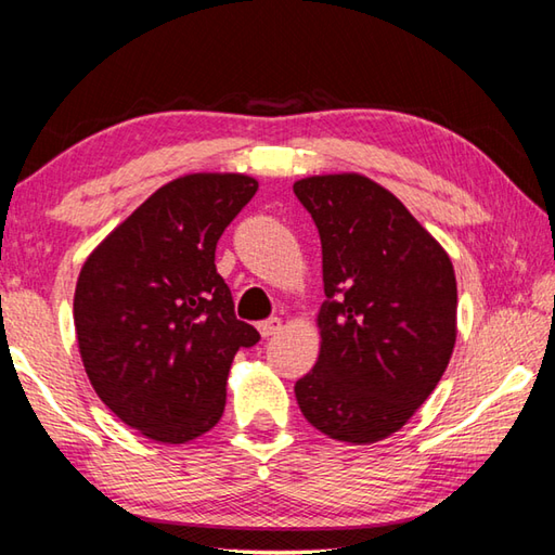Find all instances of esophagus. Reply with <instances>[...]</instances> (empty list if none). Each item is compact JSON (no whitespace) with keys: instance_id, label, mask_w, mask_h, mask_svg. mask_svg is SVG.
Segmentation results:
<instances>
[{"instance_id":"esophagus-1","label":"esophagus","mask_w":555,"mask_h":555,"mask_svg":"<svg viewBox=\"0 0 555 555\" xmlns=\"http://www.w3.org/2000/svg\"><path fill=\"white\" fill-rule=\"evenodd\" d=\"M281 327H284V324H281L279 318H269V320L257 324V330H259V334H262V336H274V334L281 332Z\"/></svg>"}]
</instances>
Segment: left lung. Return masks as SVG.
<instances>
[{
	"mask_svg": "<svg viewBox=\"0 0 555 555\" xmlns=\"http://www.w3.org/2000/svg\"><path fill=\"white\" fill-rule=\"evenodd\" d=\"M293 192L318 225L327 296L318 363L296 383L298 406L332 440H385L416 414L452 358V259L392 192L361 172L310 176Z\"/></svg>",
	"mask_w": 555,
	"mask_h": 555,
	"instance_id": "obj_1",
	"label": "left lung"
}]
</instances>
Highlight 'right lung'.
<instances>
[{"label":"right lung","instance_id":"1","mask_svg":"<svg viewBox=\"0 0 555 555\" xmlns=\"http://www.w3.org/2000/svg\"><path fill=\"white\" fill-rule=\"evenodd\" d=\"M243 172L158 188L86 257L74 327L95 395L141 436L182 444L223 416L235 353L259 341L233 312L216 243L255 197Z\"/></svg>","mask_w":555,"mask_h":555}]
</instances>
